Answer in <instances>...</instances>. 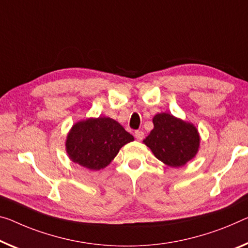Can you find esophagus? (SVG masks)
<instances>
[{
	"mask_svg": "<svg viewBox=\"0 0 248 248\" xmlns=\"http://www.w3.org/2000/svg\"><path fill=\"white\" fill-rule=\"evenodd\" d=\"M135 139L137 140H142L144 139V133L142 131H136L135 132Z\"/></svg>",
	"mask_w": 248,
	"mask_h": 248,
	"instance_id": "1",
	"label": "esophagus"
}]
</instances>
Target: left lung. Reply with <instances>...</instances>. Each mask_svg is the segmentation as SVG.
Wrapping results in <instances>:
<instances>
[{
  "instance_id": "1",
  "label": "left lung",
  "mask_w": 248,
  "mask_h": 248,
  "mask_svg": "<svg viewBox=\"0 0 248 248\" xmlns=\"http://www.w3.org/2000/svg\"><path fill=\"white\" fill-rule=\"evenodd\" d=\"M154 128L143 140L159 161L180 167L190 161L199 151L200 135L193 124L161 113L154 116Z\"/></svg>"
}]
</instances>
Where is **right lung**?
<instances>
[{
    "label": "right lung",
    "instance_id": "add662e5",
    "mask_svg": "<svg viewBox=\"0 0 248 248\" xmlns=\"http://www.w3.org/2000/svg\"><path fill=\"white\" fill-rule=\"evenodd\" d=\"M132 140L134 137L116 121L98 117L78 122L72 127L66 151L74 163L97 170L108 166L120 148Z\"/></svg>",
    "mask_w": 248,
    "mask_h": 248
}]
</instances>
